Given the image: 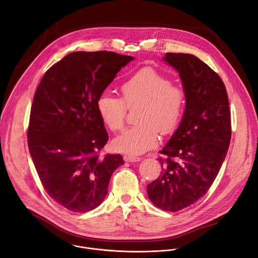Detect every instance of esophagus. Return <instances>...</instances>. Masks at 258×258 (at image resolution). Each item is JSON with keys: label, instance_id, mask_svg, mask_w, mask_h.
Listing matches in <instances>:
<instances>
[{"label": "esophagus", "instance_id": "1", "mask_svg": "<svg viewBox=\"0 0 258 258\" xmlns=\"http://www.w3.org/2000/svg\"><path fill=\"white\" fill-rule=\"evenodd\" d=\"M123 159H124L125 162H131V163L140 162V161H141V158H140V157H135V156H124Z\"/></svg>", "mask_w": 258, "mask_h": 258}]
</instances>
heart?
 <instances>
[{
    "instance_id": "obj_1",
    "label": "heart",
    "mask_w": 258,
    "mask_h": 258,
    "mask_svg": "<svg viewBox=\"0 0 258 258\" xmlns=\"http://www.w3.org/2000/svg\"><path fill=\"white\" fill-rule=\"evenodd\" d=\"M152 68H142L120 87L122 98L104 93L97 99V110L113 132L120 131L125 121L126 108L140 107L137 121L140 124L125 130L114 141L122 152L139 154L158 144L159 132L172 133L183 112L184 91Z\"/></svg>"
}]
</instances>
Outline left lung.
I'll use <instances>...</instances> for the list:
<instances>
[{
  "instance_id": "left-lung-1",
  "label": "left lung",
  "mask_w": 258,
  "mask_h": 258,
  "mask_svg": "<svg viewBox=\"0 0 258 258\" xmlns=\"http://www.w3.org/2000/svg\"><path fill=\"white\" fill-rule=\"evenodd\" d=\"M163 60L179 74L185 94L181 121L163 147L160 176L147 184L150 201L178 212L199 200L216 179L231 138L225 85L212 68L191 54L167 53Z\"/></svg>"
}]
</instances>
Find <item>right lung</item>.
Instances as JSON below:
<instances>
[{"label":"right lung","instance_id":"right-lung-1","mask_svg":"<svg viewBox=\"0 0 258 258\" xmlns=\"http://www.w3.org/2000/svg\"><path fill=\"white\" fill-rule=\"evenodd\" d=\"M133 60L114 51H74L44 74L34 95L30 154L46 193L68 211L98 207L124 163L120 154H97L109 139L97 99Z\"/></svg>","mask_w":258,"mask_h":258}]
</instances>
